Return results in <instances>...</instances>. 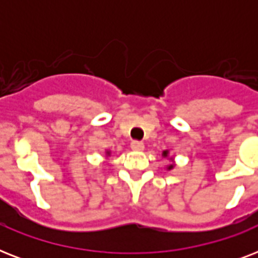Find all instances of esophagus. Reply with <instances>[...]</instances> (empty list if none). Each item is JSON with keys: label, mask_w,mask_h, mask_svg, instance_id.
<instances>
[{"label": "esophagus", "mask_w": 258, "mask_h": 258, "mask_svg": "<svg viewBox=\"0 0 258 258\" xmlns=\"http://www.w3.org/2000/svg\"><path fill=\"white\" fill-rule=\"evenodd\" d=\"M131 149H133L134 151H143V150H145V145L139 141H134L133 143H131Z\"/></svg>", "instance_id": "obj_1"}]
</instances>
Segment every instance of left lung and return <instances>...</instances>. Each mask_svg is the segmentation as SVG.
I'll return each mask as SVG.
<instances>
[{
	"label": "left lung",
	"instance_id": "obj_1",
	"mask_svg": "<svg viewBox=\"0 0 258 258\" xmlns=\"http://www.w3.org/2000/svg\"><path fill=\"white\" fill-rule=\"evenodd\" d=\"M169 155V151H163V157H167ZM172 167H174V165H170L169 167H167V170H171Z\"/></svg>",
	"mask_w": 258,
	"mask_h": 258
}]
</instances>
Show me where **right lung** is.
Listing matches in <instances>:
<instances>
[{
  "mask_svg": "<svg viewBox=\"0 0 258 258\" xmlns=\"http://www.w3.org/2000/svg\"><path fill=\"white\" fill-rule=\"evenodd\" d=\"M107 154H109V153H107Z\"/></svg>",
  "mask_w": 258,
  "mask_h": 258,
  "instance_id": "obj_1",
  "label": "right lung"
}]
</instances>
